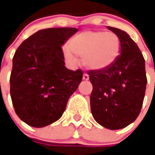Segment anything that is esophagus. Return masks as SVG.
I'll return each instance as SVG.
<instances>
[{"label":"esophagus","instance_id":"obj_1","mask_svg":"<svg viewBox=\"0 0 155 155\" xmlns=\"http://www.w3.org/2000/svg\"><path fill=\"white\" fill-rule=\"evenodd\" d=\"M83 79H84V80H88V79H89V75L86 74V73H84V74L83 75Z\"/></svg>","mask_w":155,"mask_h":155}]
</instances>
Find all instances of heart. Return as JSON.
Here are the masks:
<instances>
[{
  "label": "heart",
  "instance_id": "obj_1",
  "mask_svg": "<svg viewBox=\"0 0 155 155\" xmlns=\"http://www.w3.org/2000/svg\"><path fill=\"white\" fill-rule=\"evenodd\" d=\"M120 52L121 40L116 33L87 31L71 39L64 54L69 61H75V55L83 58L85 68L102 71L116 62Z\"/></svg>",
  "mask_w": 155,
  "mask_h": 155
}]
</instances>
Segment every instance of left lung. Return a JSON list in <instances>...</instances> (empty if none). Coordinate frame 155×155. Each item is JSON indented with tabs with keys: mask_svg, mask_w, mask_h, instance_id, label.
Returning <instances> with one entry per match:
<instances>
[{
	"mask_svg": "<svg viewBox=\"0 0 155 155\" xmlns=\"http://www.w3.org/2000/svg\"><path fill=\"white\" fill-rule=\"evenodd\" d=\"M121 40V53L110 67L88 71L93 90L91 110L103 127L116 130L127 127L140 114L145 97V59L128 33L107 27Z\"/></svg>",
	"mask_w": 155,
	"mask_h": 155,
	"instance_id": "1",
	"label": "left lung"
}]
</instances>
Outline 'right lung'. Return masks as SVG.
<instances>
[{
  "mask_svg": "<svg viewBox=\"0 0 155 155\" xmlns=\"http://www.w3.org/2000/svg\"><path fill=\"white\" fill-rule=\"evenodd\" d=\"M78 31L74 27L39 30L15 51L10 95L15 113L28 125L42 128L58 121L82 82V70L64 66L62 50Z\"/></svg>",
  "mask_w": 155,
  "mask_h": 155,
  "instance_id": "add662e5",
  "label": "right lung"
}]
</instances>
